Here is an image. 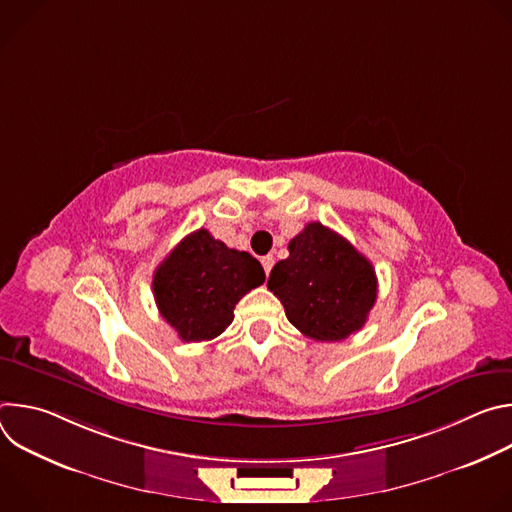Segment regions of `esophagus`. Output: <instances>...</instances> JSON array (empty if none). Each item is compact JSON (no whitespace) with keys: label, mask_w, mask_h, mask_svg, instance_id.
<instances>
[{"label":"esophagus","mask_w":512,"mask_h":512,"mask_svg":"<svg viewBox=\"0 0 512 512\" xmlns=\"http://www.w3.org/2000/svg\"><path fill=\"white\" fill-rule=\"evenodd\" d=\"M273 261H275V259H273L271 255H265V257L261 259V263H263V269H265V273H267V275H269V271H271V267H273Z\"/></svg>","instance_id":"obj_1"}]
</instances>
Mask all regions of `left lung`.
Here are the masks:
<instances>
[{"mask_svg": "<svg viewBox=\"0 0 512 512\" xmlns=\"http://www.w3.org/2000/svg\"><path fill=\"white\" fill-rule=\"evenodd\" d=\"M287 249L289 257L277 261L267 279L287 320L318 342L360 330L377 302L373 263L322 223H308Z\"/></svg>", "mask_w": 512, "mask_h": 512, "instance_id": "left-lung-1", "label": "left lung"}]
</instances>
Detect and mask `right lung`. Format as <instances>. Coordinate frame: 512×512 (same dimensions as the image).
Masks as SVG:
<instances>
[{"label":"right lung","instance_id":"obj_1","mask_svg":"<svg viewBox=\"0 0 512 512\" xmlns=\"http://www.w3.org/2000/svg\"><path fill=\"white\" fill-rule=\"evenodd\" d=\"M265 281L261 263L229 249L206 229L186 235L154 273V298L184 342L212 340L233 322L235 306Z\"/></svg>","mask_w":512,"mask_h":512}]
</instances>
